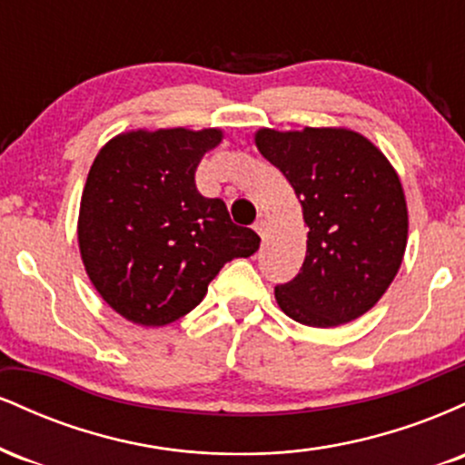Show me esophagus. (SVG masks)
<instances>
[{"label":"esophagus","instance_id":"obj_1","mask_svg":"<svg viewBox=\"0 0 465 465\" xmlns=\"http://www.w3.org/2000/svg\"><path fill=\"white\" fill-rule=\"evenodd\" d=\"M253 229L264 238L266 232H269V221H266V218H258V221L253 223Z\"/></svg>","mask_w":465,"mask_h":465}]
</instances>
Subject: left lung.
Instances as JSON below:
<instances>
[{
    "instance_id": "obj_1",
    "label": "left lung",
    "mask_w": 465,
    "mask_h": 465,
    "mask_svg": "<svg viewBox=\"0 0 465 465\" xmlns=\"http://www.w3.org/2000/svg\"><path fill=\"white\" fill-rule=\"evenodd\" d=\"M255 146L288 179L308 227L306 258L277 306L297 323L336 328L371 311L402 264L409 212L376 143L345 126L255 131Z\"/></svg>"
}]
</instances>
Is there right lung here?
<instances>
[{
    "label": "right lung",
    "instance_id": "right-lung-1",
    "mask_svg": "<svg viewBox=\"0 0 465 465\" xmlns=\"http://www.w3.org/2000/svg\"><path fill=\"white\" fill-rule=\"evenodd\" d=\"M221 129H135L100 148L78 212V249L100 297L126 322L162 328L194 311L233 258L260 236L233 225L221 199L194 183Z\"/></svg>",
    "mask_w": 465,
    "mask_h": 465
}]
</instances>
